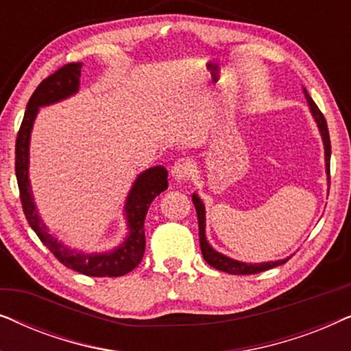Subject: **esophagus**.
Returning a JSON list of instances; mask_svg holds the SVG:
<instances>
[{
  "instance_id": "obj_1",
  "label": "esophagus",
  "mask_w": 351,
  "mask_h": 351,
  "mask_svg": "<svg viewBox=\"0 0 351 351\" xmlns=\"http://www.w3.org/2000/svg\"><path fill=\"white\" fill-rule=\"evenodd\" d=\"M191 172H193V165H191V161L182 158V160L176 161V165L172 166L171 176L172 179H176L177 182H184L191 176Z\"/></svg>"
}]
</instances>
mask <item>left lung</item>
Returning a JSON list of instances; mask_svg holds the SVG:
<instances>
[{
  "label": "left lung",
  "mask_w": 351,
  "mask_h": 351,
  "mask_svg": "<svg viewBox=\"0 0 351 351\" xmlns=\"http://www.w3.org/2000/svg\"><path fill=\"white\" fill-rule=\"evenodd\" d=\"M304 94L306 102H308L310 112L313 114L316 126L319 129L321 138H323V145H324V161H326V174H328V180H329V162H330V141H329V131H328V123L323 117V113L319 112V108L316 107V104L313 102V99L310 97V94L306 93V89L304 88ZM193 199L196 214H198V227H199V246H201V252H203L204 261L209 263L210 267L217 268L220 271L230 273V275H254V273H261L265 270H270V268H275L278 265H282L289 261V257L281 258V261H270V262H261V263H246V262H239L234 261L232 257L223 256L222 252H217L215 249L210 246L208 243V238H206V208L204 203L201 201V198L196 193L191 196Z\"/></svg>",
  "instance_id": "1"
}]
</instances>
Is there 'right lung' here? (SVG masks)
<instances>
[{
  "instance_id": "obj_1",
  "label": "right lung",
  "mask_w": 351,
  "mask_h": 351,
  "mask_svg": "<svg viewBox=\"0 0 351 351\" xmlns=\"http://www.w3.org/2000/svg\"><path fill=\"white\" fill-rule=\"evenodd\" d=\"M81 62L66 64L43 80L35 93L28 100L25 114H23L21 129L16 141V176L23 213L35 230L43 244L64 263L66 268L83 273L86 276H123L134 270L141 263L145 252V215L152 201L167 189V171L162 166H155L137 176L129 190L124 203V217L128 223V237L112 251L105 252H83L71 249L59 241L49 232L46 223L38 214L35 199H33L30 179H28V165H30V137L33 123L40 107L57 104L78 93Z\"/></svg>"
}]
</instances>
